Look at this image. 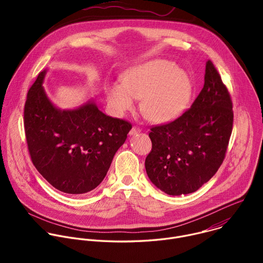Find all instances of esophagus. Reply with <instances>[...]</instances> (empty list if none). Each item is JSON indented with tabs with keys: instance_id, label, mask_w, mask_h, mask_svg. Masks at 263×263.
<instances>
[{
	"instance_id": "esophagus-1",
	"label": "esophagus",
	"mask_w": 263,
	"mask_h": 263,
	"mask_svg": "<svg viewBox=\"0 0 263 263\" xmlns=\"http://www.w3.org/2000/svg\"><path fill=\"white\" fill-rule=\"evenodd\" d=\"M139 132H140V129H139L138 127L134 126V127H132V128H131V130H130L129 134H130V135H135V134H137V133H139Z\"/></svg>"
}]
</instances>
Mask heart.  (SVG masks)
I'll use <instances>...</instances> for the list:
<instances>
[{
  "label": "heart",
  "mask_w": 263,
  "mask_h": 263,
  "mask_svg": "<svg viewBox=\"0 0 263 263\" xmlns=\"http://www.w3.org/2000/svg\"><path fill=\"white\" fill-rule=\"evenodd\" d=\"M106 92L118 116L132 110L134 99H138L142 116L149 122L162 124L176 120L187 109L193 84L189 74L173 62L157 59L128 70L123 84H112Z\"/></svg>",
  "instance_id": "heart-1"
}]
</instances>
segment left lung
<instances>
[{
  "mask_svg": "<svg viewBox=\"0 0 263 263\" xmlns=\"http://www.w3.org/2000/svg\"><path fill=\"white\" fill-rule=\"evenodd\" d=\"M231 96L211 60L205 83L191 108L176 120L153 126L152 149L145 158L147 177L171 196L192 194L221 165L233 127Z\"/></svg>",
  "mask_w": 263,
  "mask_h": 263,
  "instance_id": "left-lung-1",
  "label": "left lung"
}]
</instances>
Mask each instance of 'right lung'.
Returning a JSON list of instances; mask_svg holds the SVG:
<instances>
[{
	"instance_id": "add662e5",
	"label": "right lung",
	"mask_w": 263,
	"mask_h": 263,
	"mask_svg": "<svg viewBox=\"0 0 263 263\" xmlns=\"http://www.w3.org/2000/svg\"><path fill=\"white\" fill-rule=\"evenodd\" d=\"M45 73L41 71L30 87L24 108L32 163L56 190L88 193L105 178L132 125L104 115L95 103L74 110L57 109L44 91Z\"/></svg>"
}]
</instances>
